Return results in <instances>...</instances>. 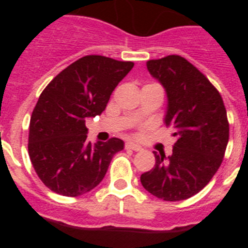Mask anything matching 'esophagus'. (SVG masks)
I'll return each instance as SVG.
<instances>
[{
  "mask_svg": "<svg viewBox=\"0 0 248 248\" xmlns=\"http://www.w3.org/2000/svg\"><path fill=\"white\" fill-rule=\"evenodd\" d=\"M125 149H129V150H134V151H141L143 148L137 143H133V141H128L125 144Z\"/></svg>",
  "mask_w": 248,
  "mask_h": 248,
  "instance_id": "34e87169",
  "label": "esophagus"
}]
</instances>
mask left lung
<instances>
[{
  "mask_svg": "<svg viewBox=\"0 0 248 248\" xmlns=\"http://www.w3.org/2000/svg\"><path fill=\"white\" fill-rule=\"evenodd\" d=\"M149 73L168 97L164 124L174 129L172 154L155 155V166L141 174L146 191L165 201L191 198L205 187L222 163L229 143V122L220 93L180 56L151 59Z\"/></svg>",
  "mask_w": 248,
  "mask_h": 248,
  "instance_id": "left-lung-1",
  "label": "left lung"
}]
</instances>
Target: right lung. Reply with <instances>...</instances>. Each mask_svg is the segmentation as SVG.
<instances>
[{"instance_id": "add662e5", "label": "right lung", "mask_w": 248, "mask_h": 248, "mask_svg": "<svg viewBox=\"0 0 248 248\" xmlns=\"http://www.w3.org/2000/svg\"><path fill=\"white\" fill-rule=\"evenodd\" d=\"M134 67L103 56H85L63 69L39 95L30 122L28 154L48 189L80 196L100 184L124 141H88L85 120L102 114L111 93Z\"/></svg>"}]
</instances>
